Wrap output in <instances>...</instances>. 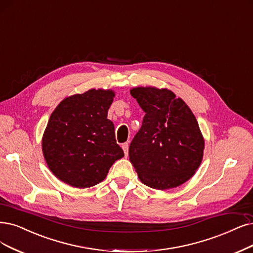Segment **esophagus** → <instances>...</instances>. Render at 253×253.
<instances>
[{"mask_svg": "<svg viewBox=\"0 0 253 253\" xmlns=\"http://www.w3.org/2000/svg\"><path fill=\"white\" fill-rule=\"evenodd\" d=\"M128 147H129V144H128V143L122 144V148H123L124 153H125V156H128Z\"/></svg>", "mask_w": 253, "mask_h": 253, "instance_id": "34e87169", "label": "esophagus"}]
</instances>
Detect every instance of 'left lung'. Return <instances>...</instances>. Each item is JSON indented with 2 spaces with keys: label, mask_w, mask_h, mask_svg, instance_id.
<instances>
[{
  "label": "left lung",
  "mask_w": 253,
  "mask_h": 253,
  "mask_svg": "<svg viewBox=\"0 0 253 253\" xmlns=\"http://www.w3.org/2000/svg\"><path fill=\"white\" fill-rule=\"evenodd\" d=\"M130 93L146 112L129 146L138 178L155 190L184 183L203 157L204 141L193 112L171 90L136 87Z\"/></svg>",
  "instance_id": "left-lung-1"
}]
</instances>
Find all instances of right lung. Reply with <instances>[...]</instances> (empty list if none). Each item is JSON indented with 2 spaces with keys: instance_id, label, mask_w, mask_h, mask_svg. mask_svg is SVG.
Returning <instances> with one entry per match:
<instances>
[{
  "instance_id": "right-lung-1",
  "label": "right lung",
  "mask_w": 253,
  "mask_h": 253,
  "mask_svg": "<svg viewBox=\"0 0 253 253\" xmlns=\"http://www.w3.org/2000/svg\"><path fill=\"white\" fill-rule=\"evenodd\" d=\"M114 97L112 90L89 89L65 98L52 112L42 152L49 169L61 181L74 188H90L124 156L114 123L107 119Z\"/></svg>"
}]
</instances>
